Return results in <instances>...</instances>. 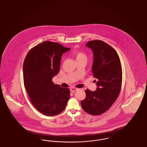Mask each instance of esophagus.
I'll return each instance as SVG.
<instances>
[{
	"label": "esophagus",
	"instance_id": "obj_1",
	"mask_svg": "<svg viewBox=\"0 0 147 147\" xmlns=\"http://www.w3.org/2000/svg\"><path fill=\"white\" fill-rule=\"evenodd\" d=\"M78 90V89L76 88H71L70 89V91L71 92H74V91H77Z\"/></svg>",
	"mask_w": 147,
	"mask_h": 147
}]
</instances>
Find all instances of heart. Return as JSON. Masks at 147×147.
<instances>
[{"label":"heart","mask_w":147,"mask_h":147,"mask_svg":"<svg viewBox=\"0 0 147 147\" xmlns=\"http://www.w3.org/2000/svg\"><path fill=\"white\" fill-rule=\"evenodd\" d=\"M73 55L76 58V61L81 60V59H86V56L82 52L76 51L74 52Z\"/></svg>","instance_id":"heart-1"}]
</instances>
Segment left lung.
Returning a JSON list of instances; mask_svg holds the SVG:
<instances>
[{
	"instance_id": "1",
	"label": "left lung",
	"mask_w": 147,
	"mask_h": 147,
	"mask_svg": "<svg viewBox=\"0 0 147 147\" xmlns=\"http://www.w3.org/2000/svg\"><path fill=\"white\" fill-rule=\"evenodd\" d=\"M86 46L93 52L92 71L98 80V88L94 91L87 89L86 98L80 103L85 112L100 115L107 111L119 96L122 80V66L116 51L106 42L92 40Z\"/></svg>"
}]
</instances>
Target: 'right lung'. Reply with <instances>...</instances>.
I'll list each match as a JSON object with an SVG mask.
<instances>
[{"label":"right lung","mask_w":147,"mask_h":147,"mask_svg":"<svg viewBox=\"0 0 147 147\" xmlns=\"http://www.w3.org/2000/svg\"><path fill=\"white\" fill-rule=\"evenodd\" d=\"M70 49L58 43L47 41L30 49L24 60L25 88L32 104L46 116L62 112L70 98L68 88L52 82L59 71L63 53Z\"/></svg>","instance_id":"1"}]
</instances>
